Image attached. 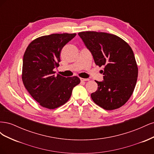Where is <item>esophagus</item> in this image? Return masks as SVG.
<instances>
[{
    "instance_id": "1",
    "label": "esophagus",
    "mask_w": 154,
    "mask_h": 154,
    "mask_svg": "<svg viewBox=\"0 0 154 154\" xmlns=\"http://www.w3.org/2000/svg\"><path fill=\"white\" fill-rule=\"evenodd\" d=\"M80 80L82 82H87V81L89 80V79H88V78H80Z\"/></svg>"
}]
</instances>
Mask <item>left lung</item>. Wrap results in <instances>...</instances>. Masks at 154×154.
Returning <instances> with one entry per match:
<instances>
[{"label": "left lung", "instance_id": "8db88e82", "mask_svg": "<svg viewBox=\"0 0 154 154\" xmlns=\"http://www.w3.org/2000/svg\"><path fill=\"white\" fill-rule=\"evenodd\" d=\"M91 51L95 63L105 66L103 80L96 82L97 90L91 94L94 103L111 110L125 105L136 87L138 68L130 46L119 36L103 32L78 33Z\"/></svg>", "mask_w": 154, "mask_h": 154}]
</instances>
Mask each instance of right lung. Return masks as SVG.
<instances>
[{"label":"right lung","instance_id":"1","mask_svg":"<svg viewBox=\"0 0 154 154\" xmlns=\"http://www.w3.org/2000/svg\"><path fill=\"white\" fill-rule=\"evenodd\" d=\"M76 33L52 34L38 37L27 46L23 58L22 79L33 99L43 107L54 109L71 97L73 88L80 83L77 76H55L63 46Z\"/></svg>","mask_w":154,"mask_h":154}]
</instances>
